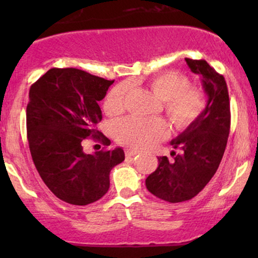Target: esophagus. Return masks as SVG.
<instances>
[{
	"label": "esophagus",
	"instance_id": "esophagus-1",
	"mask_svg": "<svg viewBox=\"0 0 258 258\" xmlns=\"http://www.w3.org/2000/svg\"><path fill=\"white\" fill-rule=\"evenodd\" d=\"M125 153H126L127 158H130V156H135V155H137V154H139V150L135 149V148H127V149L125 150Z\"/></svg>",
	"mask_w": 258,
	"mask_h": 258
}]
</instances>
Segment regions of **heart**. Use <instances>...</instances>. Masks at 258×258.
Instances as JSON below:
<instances>
[{
	"label": "heart",
	"instance_id": "obj_1",
	"mask_svg": "<svg viewBox=\"0 0 258 258\" xmlns=\"http://www.w3.org/2000/svg\"><path fill=\"white\" fill-rule=\"evenodd\" d=\"M189 84L188 78L176 72L160 73L147 82L150 91L162 99L165 112L177 130L194 125L206 110V93L203 88ZM127 97V85L115 86L106 96L104 109L109 114L121 112L125 109ZM112 133L120 143L141 149L166 137L168 126L160 117L127 116L112 123Z\"/></svg>",
	"mask_w": 258,
	"mask_h": 258
}]
</instances>
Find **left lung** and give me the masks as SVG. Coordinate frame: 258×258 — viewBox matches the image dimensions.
<instances>
[{"mask_svg": "<svg viewBox=\"0 0 258 258\" xmlns=\"http://www.w3.org/2000/svg\"><path fill=\"white\" fill-rule=\"evenodd\" d=\"M185 61L191 72L201 76L209 97L206 110L171 142L179 154L171 153L173 160L158 158L159 167L146 179L150 193L172 204L193 199L211 180L223 158L230 130L229 94L223 75L204 59L185 58Z\"/></svg>", "mask_w": 258, "mask_h": 258, "instance_id": "8db88e82", "label": "left lung"}]
</instances>
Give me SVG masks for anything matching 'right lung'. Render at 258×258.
<instances>
[{
	"mask_svg": "<svg viewBox=\"0 0 258 258\" xmlns=\"http://www.w3.org/2000/svg\"><path fill=\"white\" fill-rule=\"evenodd\" d=\"M109 81L75 68H53L29 91L26 131L37 172L58 199L84 206L104 197L111 168L125 160L121 148L85 154V139L104 146L110 141L97 130L98 103Z\"/></svg>",
	"mask_w": 258,
	"mask_h": 258,
	"instance_id": "right-lung-1",
	"label": "right lung"
}]
</instances>
